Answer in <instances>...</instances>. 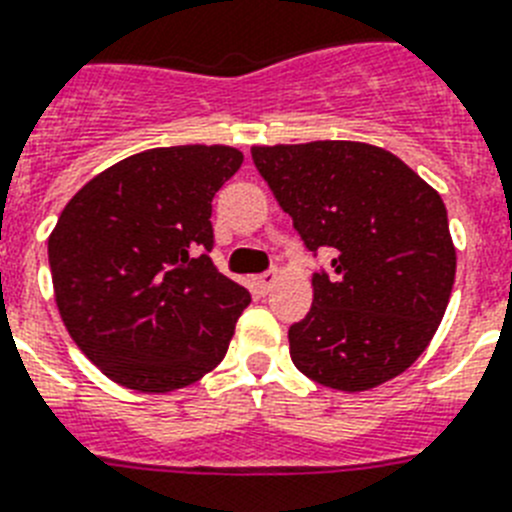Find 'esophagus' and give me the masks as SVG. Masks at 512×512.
<instances>
[{"instance_id": "obj_1", "label": "esophagus", "mask_w": 512, "mask_h": 512, "mask_svg": "<svg viewBox=\"0 0 512 512\" xmlns=\"http://www.w3.org/2000/svg\"><path fill=\"white\" fill-rule=\"evenodd\" d=\"M276 281H278L276 270H268V273H263V276L255 278V286H257V291H260V294H268V291L276 286Z\"/></svg>"}]
</instances>
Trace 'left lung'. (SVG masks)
<instances>
[{
  "instance_id": "1",
  "label": "left lung",
  "mask_w": 512,
  "mask_h": 512,
  "mask_svg": "<svg viewBox=\"0 0 512 512\" xmlns=\"http://www.w3.org/2000/svg\"><path fill=\"white\" fill-rule=\"evenodd\" d=\"M252 161L312 252V307L291 325V362L309 380L362 393L424 354L455 281L448 210L390 150L354 140L252 145Z\"/></svg>"
}]
</instances>
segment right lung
Here are the masks:
<instances>
[{"mask_svg":"<svg viewBox=\"0 0 512 512\" xmlns=\"http://www.w3.org/2000/svg\"><path fill=\"white\" fill-rule=\"evenodd\" d=\"M244 156L231 145L150 148L96 174L49 234L59 317L122 388L163 395L221 364L249 291L218 273L210 203Z\"/></svg>","mask_w":512,"mask_h":512,"instance_id":"1","label":"right lung"}]
</instances>
